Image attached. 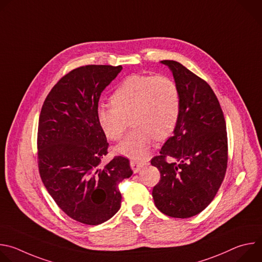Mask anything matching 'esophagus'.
Masks as SVG:
<instances>
[{
  "label": "esophagus",
  "instance_id": "esophagus-1",
  "mask_svg": "<svg viewBox=\"0 0 262 262\" xmlns=\"http://www.w3.org/2000/svg\"><path fill=\"white\" fill-rule=\"evenodd\" d=\"M145 165H147L146 163L139 161V160H130V167L134 171V173H138Z\"/></svg>",
  "mask_w": 262,
  "mask_h": 262
}]
</instances>
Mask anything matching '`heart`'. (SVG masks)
I'll return each instance as SVG.
<instances>
[{"mask_svg": "<svg viewBox=\"0 0 262 262\" xmlns=\"http://www.w3.org/2000/svg\"><path fill=\"white\" fill-rule=\"evenodd\" d=\"M108 104L97 110L98 124L110 140L122 138L126 118L135 128L117 145L116 151L127 158H144L157 138L165 140L175 129L180 115V94L167 77L132 74L120 82Z\"/></svg>", "mask_w": 262, "mask_h": 262, "instance_id": "heart-1", "label": "heart"}]
</instances>
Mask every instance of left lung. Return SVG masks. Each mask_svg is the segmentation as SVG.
<instances>
[{
  "label": "left lung",
  "mask_w": 262,
  "mask_h": 262,
  "mask_svg": "<svg viewBox=\"0 0 262 262\" xmlns=\"http://www.w3.org/2000/svg\"><path fill=\"white\" fill-rule=\"evenodd\" d=\"M169 67L180 94L177 125L151 165L161 173L152 190L160 211L185 219L200 213L213 200L225 177L228 160L226 122L210 86L179 62ZM169 157L171 162H168Z\"/></svg>",
  "instance_id": "left-lung-1"
}]
</instances>
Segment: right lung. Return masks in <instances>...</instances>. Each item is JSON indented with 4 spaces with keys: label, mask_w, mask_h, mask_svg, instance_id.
Here are the masks:
<instances>
[{
    "label": "right lung",
    "mask_w": 262,
    "mask_h": 262,
    "mask_svg": "<svg viewBox=\"0 0 262 262\" xmlns=\"http://www.w3.org/2000/svg\"><path fill=\"white\" fill-rule=\"evenodd\" d=\"M122 66L87 65L64 76L47 96L38 123L40 177L57 205L71 219L98 225L121 206L118 184L132 176L129 161L107 154L106 137L97 121L101 92Z\"/></svg>",
    "instance_id": "obj_1"
}]
</instances>
